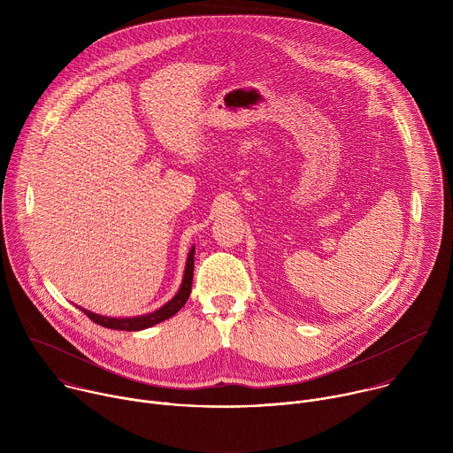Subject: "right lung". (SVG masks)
Returning <instances> with one entry per match:
<instances>
[{
  "mask_svg": "<svg viewBox=\"0 0 453 453\" xmlns=\"http://www.w3.org/2000/svg\"><path fill=\"white\" fill-rule=\"evenodd\" d=\"M193 254H196V247H191L189 254H188V262H186V271H184V278H182V285L179 288V292L175 294L173 299H170L163 308L147 313V315H140V317H128V319H114V317H104V315H96L93 311H88L84 308H81L93 322L96 325L104 326V328H111V330H125V332H138V330H145L150 328L157 322H163L166 319H170L172 315H175L188 301L189 292H191V281H193Z\"/></svg>",
  "mask_w": 453,
  "mask_h": 453,
  "instance_id": "obj_1",
  "label": "right lung"
}]
</instances>
